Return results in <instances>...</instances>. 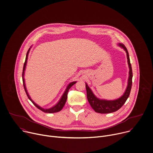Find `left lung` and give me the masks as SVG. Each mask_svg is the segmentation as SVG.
<instances>
[{
	"mask_svg": "<svg viewBox=\"0 0 153 153\" xmlns=\"http://www.w3.org/2000/svg\"><path fill=\"white\" fill-rule=\"evenodd\" d=\"M118 47L123 48L126 53L127 63L129 68L128 78L127 81V85L124 94L119 98L115 100H106L101 99L97 97L91 88L88 87V84L85 82V87L87 91V97L88 101L91 105V108L95 111V112L100 114H108L117 111L126 102L128 97L132 85V69L130 62L129 55L126 47L123 44H117Z\"/></svg>",
	"mask_w": 153,
	"mask_h": 153,
	"instance_id": "8db88e82",
	"label": "left lung"
}]
</instances>
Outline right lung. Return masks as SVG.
I'll use <instances>...</instances> for the list:
<instances>
[{"mask_svg":"<svg viewBox=\"0 0 153 153\" xmlns=\"http://www.w3.org/2000/svg\"><path fill=\"white\" fill-rule=\"evenodd\" d=\"M32 48V46L29 48V50L27 51V54H26V60H25V64H24V66H23V85H24V88H25V91L27 94V96L28 97V98L29 99V100L34 104V105L37 107L39 109H40L41 111L44 112H46V113H54V112H59L60 111H61L62 109V108H63L64 105H65L66 103V100H67V97H68V91H69V90L71 88V87L74 85L76 81H73V82H70L65 92L63 93V95L62 96L60 99L59 100V101L53 106H52L51 108H43L42 107H41L40 106H39L38 105H37L30 97V96H29L28 92H27V88H26V84H25V70H26V65H27V59H28V55H29V51L30 50V48Z\"/></svg>","mask_w":153,"mask_h":153,"instance_id":"add662e5","label":"right lung"}]
</instances>
